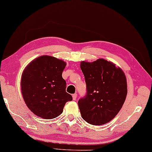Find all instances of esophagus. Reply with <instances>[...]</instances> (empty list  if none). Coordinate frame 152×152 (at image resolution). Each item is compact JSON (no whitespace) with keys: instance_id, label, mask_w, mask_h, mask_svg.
Returning <instances> with one entry per match:
<instances>
[{"instance_id":"obj_1","label":"esophagus","mask_w":152,"mask_h":152,"mask_svg":"<svg viewBox=\"0 0 152 152\" xmlns=\"http://www.w3.org/2000/svg\"><path fill=\"white\" fill-rule=\"evenodd\" d=\"M73 96V99L74 100H75L76 99H77V94H73V96Z\"/></svg>"}]
</instances>
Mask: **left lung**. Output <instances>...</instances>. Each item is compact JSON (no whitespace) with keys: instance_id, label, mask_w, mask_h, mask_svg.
Wrapping results in <instances>:
<instances>
[{"instance_id":"obj_1","label":"left lung","mask_w":152,"mask_h":152,"mask_svg":"<svg viewBox=\"0 0 152 152\" xmlns=\"http://www.w3.org/2000/svg\"><path fill=\"white\" fill-rule=\"evenodd\" d=\"M87 93L78 101L82 118L92 125L110 122L118 113L127 95L125 74L106 60L81 62Z\"/></svg>"}]
</instances>
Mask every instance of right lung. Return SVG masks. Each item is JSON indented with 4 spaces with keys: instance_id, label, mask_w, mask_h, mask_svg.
Here are the masks:
<instances>
[{
    "instance_id": "right-lung-1",
    "label": "right lung",
    "mask_w": 152,
    "mask_h": 152,
    "mask_svg": "<svg viewBox=\"0 0 152 152\" xmlns=\"http://www.w3.org/2000/svg\"><path fill=\"white\" fill-rule=\"evenodd\" d=\"M66 62L50 56H42L23 71L21 90L25 103L34 114L53 119L62 113L66 102L73 100L66 92V81L62 74Z\"/></svg>"
}]
</instances>
